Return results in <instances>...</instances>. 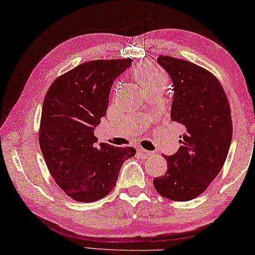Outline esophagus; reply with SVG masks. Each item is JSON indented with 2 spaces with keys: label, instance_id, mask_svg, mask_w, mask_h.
Instances as JSON below:
<instances>
[{
  "label": "esophagus",
  "instance_id": "1",
  "mask_svg": "<svg viewBox=\"0 0 255 255\" xmlns=\"http://www.w3.org/2000/svg\"><path fill=\"white\" fill-rule=\"evenodd\" d=\"M137 152H139L140 155L142 156V157H144V158L150 157V156H153V153H155V152H152V151H148V150H145V149H143V148H139V149H137Z\"/></svg>",
  "mask_w": 255,
  "mask_h": 255
}]
</instances>
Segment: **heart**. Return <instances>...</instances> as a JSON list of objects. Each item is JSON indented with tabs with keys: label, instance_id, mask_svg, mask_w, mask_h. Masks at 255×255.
Masks as SVG:
<instances>
[{
	"label": "heart",
	"instance_id": "1",
	"mask_svg": "<svg viewBox=\"0 0 255 255\" xmlns=\"http://www.w3.org/2000/svg\"><path fill=\"white\" fill-rule=\"evenodd\" d=\"M135 78L139 85L143 88L152 86H166L167 78L164 73L151 65H141L135 70Z\"/></svg>",
	"mask_w": 255,
	"mask_h": 255
}]
</instances>
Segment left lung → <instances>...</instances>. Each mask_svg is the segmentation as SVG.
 Instances as JSON below:
<instances>
[{"label":"left lung","instance_id":"obj_1","mask_svg":"<svg viewBox=\"0 0 255 255\" xmlns=\"http://www.w3.org/2000/svg\"><path fill=\"white\" fill-rule=\"evenodd\" d=\"M157 62L173 82L170 119L185 133L177 152L164 157L168 169L153 179V186L167 199L189 201L206 191L223 168L233 136L231 107L209 71L172 56L160 55Z\"/></svg>","mask_w":255,"mask_h":255}]
</instances>
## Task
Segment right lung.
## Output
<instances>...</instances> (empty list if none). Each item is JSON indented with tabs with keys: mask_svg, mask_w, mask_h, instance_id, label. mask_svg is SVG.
<instances>
[{
	"mask_svg": "<svg viewBox=\"0 0 255 255\" xmlns=\"http://www.w3.org/2000/svg\"><path fill=\"white\" fill-rule=\"evenodd\" d=\"M132 65L131 58L85 62L54 81L41 108L39 144L56 184L70 198L94 202L116 185L132 147L97 142L95 128L106 115L115 79Z\"/></svg>",
	"mask_w": 255,
	"mask_h": 255,
	"instance_id": "add662e5",
	"label": "right lung"
}]
</instances>
